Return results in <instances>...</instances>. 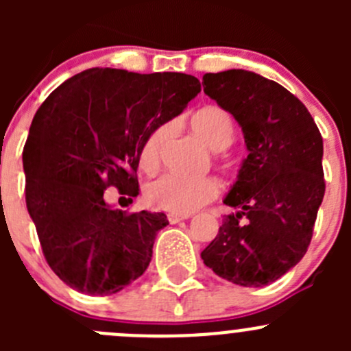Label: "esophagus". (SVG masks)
Wrapping results in <instances>:
<instances>
[{
  "instance_id": "obj_1",
  "label": "esophagus",
  "mask_w": 351,
  "mask_h": 351,
  "mask_svg": "<svg viewBox=\"0 0 351 351\" xmlns=\"http://www.w3.org/2000/svg\"><path fill=\"white\" fill-rule=\"evenodd\" d=\"M189 215H182V214H168V221L171 222V224H176V222L183 221V219H186Z\"/></svg>"
}]
</instances>
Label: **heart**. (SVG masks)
I'll use <instances>...</instances> for the list:
<instances>
[{
    "label": "heart",
    "instance_id": "obj_1",
    "mask_svg": "<svg viewBox=\"0 0 351 351\" xmlns=\"http://www.w3.org/2000/svg\"><path fill=\"white\" fill-rule=\"evenodd\" d=\"M192 127L212 151H217L215 156L231 147L236 139V127L231 113L217 105H208L198 110L192 117ZM173 129V122H161L147 134L139 151L141 168L146 171L158 168ZM219 192L221 182L214 176L185 178L176 173H162L147 183L144 197L154 208H161L169 214H190L214 200Z\"/></svg>",
    "mask_w": 351,
    "mask_h": 351
}]
</instances>
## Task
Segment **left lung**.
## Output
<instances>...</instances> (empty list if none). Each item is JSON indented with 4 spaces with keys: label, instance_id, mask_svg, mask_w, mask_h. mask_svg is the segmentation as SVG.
Returning a JSON list of instances; mask_svg holds the SVG:
<instances>
[{
    "label": "left lung",
    "instance_id": "8db88e82",
    "mask_svg": "<svg viewBox=\"0 0 351 351\" xmlns=\"http://www.w3.org/2000/svg\"><path fill=\"white\" fill-rule=\"evenodd\" d=\"M202 84L238 120L250 151L224 200L238 212L224 215L202 260L236 285H268L302 260L313 239L326 190L323 137L306 105L260 74L207 73Z\"/></svg>",
    "mask_w": 351,
    "mask_h": 351
}]
</instances>
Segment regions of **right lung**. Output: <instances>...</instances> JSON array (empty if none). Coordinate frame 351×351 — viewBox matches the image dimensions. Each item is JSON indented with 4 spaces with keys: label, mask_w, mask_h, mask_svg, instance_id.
Instances as JSON below:
<instances>
[{
    "label": "right lung",
    "mask_w": 351,
    "mask_h": 351,
    "mask_svg": "<svg viewBox=\"0 0 351 351\" xmlns=\"http://www.w3.org/2000/svg\"><path fill=\"white\" fill-rule=\"evenodd\" d=\"M183 73L93 67L56 88L32 120L23 147L25 200L45 261L77 292L112 295L149 267L162 212L113 210L104 192L139 195L147 134L200 93Z\"/></svg>",
    "instance_id": "obj_1"
}]
</instances>
